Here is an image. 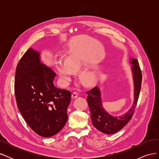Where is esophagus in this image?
Here are the masks:
<instances>
[{"label": "esophagus", "instance_id": "esophagus-1", "mask_svg": "<svg viewBox=\"0 0 159 159\" xmlns=\"http://www.w3.org/2000/svg\"><path fill=\"white\" fill-rule=\"evenodd\" d=\"M78 97V93L77 92H74L73 93L71 94V98L73 99H75Z\"/></svg>", "mask_w": 159, "mask_h": 159}]
</instances>
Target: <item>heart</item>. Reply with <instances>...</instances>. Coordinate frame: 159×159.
<instances>
[{"label": "heart", "instance_id": "obj_1", "mask_svg": "<svg viewBox=\"0 0 159 159\" xmlns=\"http://www.w3.org/2000/svg\"><path fill=\"white\" fill-rule=\"evenodd\" d=\"M83 66L84 62L78 58H70L68 63L63 60H59L57 68L62 84L68 85L73 78L74 71L80 70ZM98 80L99 74L96 71H85L81 75V82L86 85H94Z\"/></svg>", "mask_w": 159, "mask_h": 159}]
</instances>
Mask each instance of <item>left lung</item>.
Returning <instances> with one entry per match:
<instances>
[{
    "label": "left lung",
    "mask_w": 159,
    "mask_h": 159,
    "mask_svg": "<svg viewBox=\"0 0 159 159\" xmlns=\"http://www.w3.org/2000/svg\"><path fill=\"white\" fill-rule=\"evenodd\" d=\"M130 64L132 65L131 68L134 84V101L132 106L126 113L116 117L106 111L103 107L102 93L98 86L86 93L88 95L87 101L93 125L105 134H111L120 131L126 125L133 115L141 90L142 74L137 59L131 57Z\"/></svg>",
    "instance_id": "obj_1"
}]
</instances>
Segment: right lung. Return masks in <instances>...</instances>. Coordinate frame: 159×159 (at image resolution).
Instances as JSON below:
<instances>
[{
    "label": "right lung",
    "instance_id": "obj_1",
    "mask_svg": "<svg viewBox=\"0 0 159 159\" xmlns=\"http://www.w3.org/2000/svg\"><path fill=\"white\" fill-rule=\"evenodd\" d=\"M40 53L28 49L16 69L14 91L18 108L34 131L44 137L60 132L68 121L71 93L56 88V74L41 61Z\"/></svg>",
    "mask_w": 159,
    "mask_h": 159
}]
</instances>
